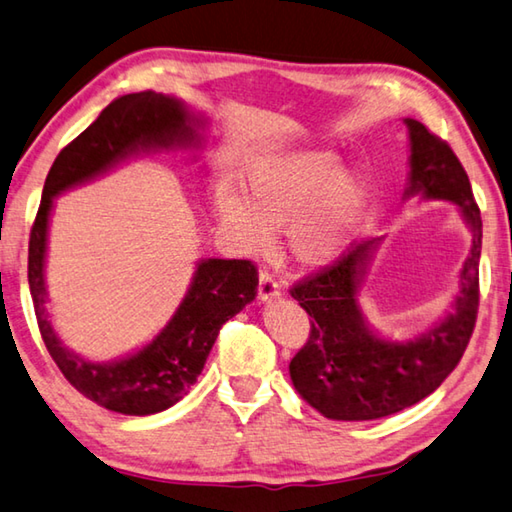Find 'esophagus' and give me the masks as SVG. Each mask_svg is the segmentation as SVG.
<instances>
[{
    "label": "esophagus",
    "instance_id": "1",
    "mask_svg": "<svg viewBox=\"0 0 512 512\" xmlns=\"http://www.w3.org/2000/svg\"><path fill=\"white\" fill-rule=\"evenodd\" d=\"M281 294V283L276 279V274L272 270H263L261 272V281H258V299L261 301H270Z\"/></svg>",
    "mask_w": 512,
    "mask_h": 512
}]
</instances>
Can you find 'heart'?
Segmentation results:
<instances>
[{
	"label": "heart",
	"instance_id": "heart-1",
	"mask_svg": "<svg viewBox=\"0 0 512 512\" xmlns=\"http://www.w3.org/2000/svg\"><path fill=\"white\" fill-rule=\"evenodd\" d=\"M242 195L220 197V222L240 249L267 245V231L288 228V247L301 265L319 267L342 254L360 222L364 182L339 168L328 150H299L254 161L242 177Z\"/></svg>",
	"mask_w": 512,
	"mask_h": 512
}]
</instances>
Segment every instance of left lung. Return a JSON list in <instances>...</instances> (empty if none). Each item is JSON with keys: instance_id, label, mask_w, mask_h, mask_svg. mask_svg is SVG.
I'll use <instances>...</instances> for the list:
<instances>
[{"instance_id": "obj_1", "label": "left lung", "mask_w": 512, "mask_h": 512, "mask_svg": "<svg viewBox=\"0 0 512 512\" xmlns=\"http://www.w3.org/2000/svg\"><path fill=\"white\" fill-rule=\"evenodd\" d=\"M409 195L450 200L472 227V249L461 272V292L443 324L414 339H393L369 326L357 308V283L375 242L344 251L319 272L294 283L290 294L310 315L308 342L290 362L303 400L333 420H375L416 405L441 387L470 344L479 312L481 211L468 173L450 143L414 119Z\"/></svg>"}]
</instances>
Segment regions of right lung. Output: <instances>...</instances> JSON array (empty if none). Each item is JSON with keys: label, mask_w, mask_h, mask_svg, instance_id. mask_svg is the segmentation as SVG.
Masks as SVG:
<instances>
[{"label": "right lung", "mask_w": 512, "mask_h": 512, "mask_svg": "<svg viewBox=\"0 0 512 512\" xmlns=\"http://www.w3.org/2000/svg\"><path fill=\"white\" fill-rule=\"evenodd\" d=\"M191 123L186 107L173 96L148 89L116 98L85 132L60 150L31 227L29 288L44 346L71 387L116 414H157L186 396L202 373L224 321L236 317L258 294V267L245 258L202 261L175 317L143 351L114 364L85 362L60 344L44 308V249L51 200L141 148L191 143L195 137Z\"/></svg>", "instance_id": "1"}]
</instances>
